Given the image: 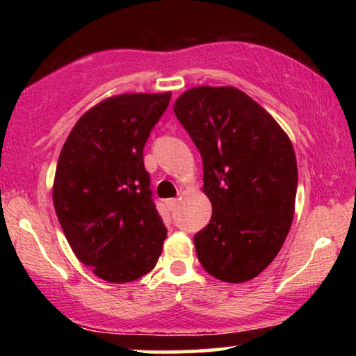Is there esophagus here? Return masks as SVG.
Instances as JSON below:
<instances>
[{"label": "esophagus", "mask_w": 356, "mask_h": 356, "mask_svg": "<svg viewBox=\"0 0 356 356\" xmlns=\"http://www.w3.org/2000/svg\"><path fill=\"white\" fill-rule=\"evenodd\" d=\"M178 206V199H167V207L168 211H175Z\"/></svg>", "instance_id": "esophagus-1"}]
</instances>
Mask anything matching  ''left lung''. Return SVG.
Instances as JSON below:
<instances>
[{
    "label": "left lung",
    "instance_id": "8db88e82",
    "mask_svg": "<svg viewBox=\"0 0 356 356\" xmlns=\"http://www.w3.org/2000/svg\"><path fill=\"white\" fill-rule=\"evenodd\" d=\"M175 115L202 159L212 217L194 235L197 259L212 277L240 284L274 261L289 235L298 168L277 121L235 87H194Z\"/></svg>",
    "mask_w": 356,
    "mask_h": 356
}]
</instances>
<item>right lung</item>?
Returning <instances> with one entry per match:
<instances>
[{"label":"right lung","instance_id":"right-lung-1","mask_svg":"<svg viewBox=\"0 0 356 356\" xmlns=\"http://www.w3.org/2000/svg\"><path fill=\"white\" fill-rule=\"evenodd\" d=\"M172 94H123L82 115L58 159L53 204L72 251L95 275L133 282L157 264L167 238L144 145Z\"/></svg>","mask_w":356,"mask_h":356}]
</instances>
